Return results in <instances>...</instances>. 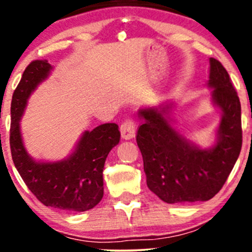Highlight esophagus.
<instances>
[{
  "mask_svg": "<svg viewBox=\"0 0 252 252\" xmlns=\"http://www.w3.org/2000/svg\"><path fill=\"white\" fill-rule=\"evenodd\" d=\"M121 135L124 140H130L135 136L136 132V126H135V121L131 118H126L124 122L121 124Z\"/></svg>",
  "mask_w": 252,
  "mask_h": 252,
  "instance_id": "obj_1",
  "label": "esophagus"
}]
</instances>
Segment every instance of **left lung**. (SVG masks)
I'll return each mask as SVG.
<instances>
[{"label":"left lung","instance_id":"8db88e82","mask_svg":"<svg viewBox=\"0 0 252 252\" xmlns=\"http://www.w3.org/2000/svg\"><path fill=\"white\" fill-rule=\"evenodd\" d=\"M207 85L221 111L217 143L210 149H201L173 128L168 117L172 104L138 111L143 123L136 142L147 186L167 204L210 200L224 186L241 153V102L227 71L215 58L210 59Z\"/></svg>","mask_w":252,"mask_h":252}]
</instances>
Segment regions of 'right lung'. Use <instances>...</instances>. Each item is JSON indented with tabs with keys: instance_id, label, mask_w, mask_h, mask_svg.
Masks as SVG:
<instances>
[{
	"instance_id": "obj_1",
	"label": "right lung",
	"mask_w": 252,
	"mask_h": 252,
	"mask_svg": "<svg viewBox=\"0 0 252 252\" xmlns=\"http://www.w3.org/2000/svg\"><path fill=\"white\" fill-rule=\"evenodd\" d=\"M47 60H34L26 67L11 99L10 150L26 186L45 206L84 212L94 209L104 194L103 169L110 150L120 142L116 123L100 124L85 131L67 158L40 162L28 155L20 131V120L31 94L48 77Z\"/></svg>"
}]
</instances>
